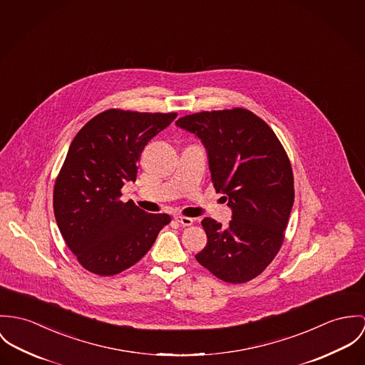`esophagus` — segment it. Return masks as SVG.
<instances>
[{
    "instance_id": "34e87169",
    "label": "esophagus",
    "mask_w": 365,
    "mask_h": 365,
    "mask_svg": "<svg viewBox=\"0 0 365 365\" xmlns=\"http://www.w3.org/2000/svg\"><path fill=\"white\" fill-rule=\"evenodd\" d=\"M175 220H176L180 225H183V227H190V225H193V224H195V220H193V218H190V217L176 215V217H175Z\"/></svg>"
}]
</instances>
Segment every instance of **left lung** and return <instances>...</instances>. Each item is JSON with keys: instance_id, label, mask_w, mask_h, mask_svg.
I'll return each instance as SVG.
<instances>
[{"instance_id": "8db88e82", "label": "left lung", "mask_w": 365, "mask_h": 365, "mask_svg": "<svg viewBox=\"0 0 365 365\" xmlns=\"http://www.w3.org/2000/svg\"><path fill=\"white\" fill-rule=\"evenodd\" d=\"M176 125L195 133L208 153L211 182L232 208L230 227L207 217V245L196 260L222 282L246 283L273 262L294 204V175L283 144L247 109L200 112Z\"/></svg>"}]
</instances>
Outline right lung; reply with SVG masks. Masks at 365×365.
Segmentation results:
<instances>
[{
    "label": "right lung",
    "mask_w": 365,
    "mask_h": 365,
    "mask_svg": "<svg viewBox=\"0 0 365 365\" xmlns=\"http://www.w3.org/2000/svg\"><path fill=\"white\" fill-rule=\"evenodd\" d=\"M178 113L105 110L74 137L56 178L53 208L58 230L83 269L115 276L135 264L170 222L133 200L122 202L125 182L135 180L147 143Z\"/></svg>",
    "instance_id": "obj_1"
}]
</instances>
